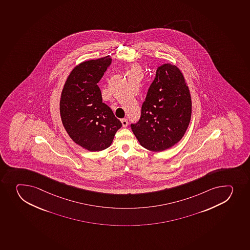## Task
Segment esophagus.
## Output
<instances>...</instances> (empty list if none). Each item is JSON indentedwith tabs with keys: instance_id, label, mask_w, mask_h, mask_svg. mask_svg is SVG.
Returning <instances> with one entry per match:
<instances>
[{
	"instance_id": "34e87169",
	"label": "esophagus",
	"mask_w": 250,
	"mask_h": 250,
	"mask_svg": "<svg viewBox=\"0 0 250 250\" xmlns=\"http://www.w3.org/2000/svg\"><path fill=\"white\" fill-rule=\"evenodd\" d=\"M121 123H122V126L126 127L128 125V121L127 119H122L121 120Z\"/></svg>"
}]
</instances>
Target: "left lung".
Returning a JSON list of instances; mask_svg holds the SVG:
<instances>
[{"label":"left lung","mask_w":250,"mask_h":250,"mask_svg":"<svg viewBox=\"0 0 250 250\" xmlns=\"http://www.w3.org/2000/svg\"><path fill=\"white\" fill-rule=\"evenodd\" d=\"M191 116V98L185 78L176 65L165 63L156 70L141 118L131 125L139 144L149 151L170 148L184 136Z\"/></svg>","instance_id":"obj_1"}]
</instances>
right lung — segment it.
<instances>
[{
	"label": "right lung",
	"instance_id": "add662e5",
	"mask_svg": "<svg viewBox=\"0 0 250 250\" xmlns=\"http://www.w3.org/2000/svg\"><path fill=\"white\" fill-rule=\"evenodd\" d=\"M111 62L110 56L81 62L70 72L61 93L62 125L75 144L90 151L111 146L122 124L103 103L98 83Z\"/></svg>",
	"mask_w": 250,
	"mask_h": 250
}]
</instances>
